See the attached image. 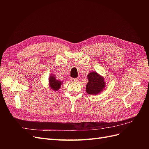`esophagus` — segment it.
Masks as SVG:
<instances>
[{"label":"esophagus","mask_w":149,"mask_h":149,"mask_svg":"<svg viewBox=\"0 0 149 149\" xmlns=\"http://www.w3.org/2000/svg\"><path fill=\"white\" fill-rule=\"evenodd\" d=\"M71 81H73V82H77L78 81L77 78H71Z\"/></svg>","instance_id":"obj_1"}]
</instances>
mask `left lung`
I'll use <instances>...</instances> for the list:
<instances>
[{
    "label": "left lung",
    "instance_id": "8db88e82",
    "mask_svg": "<svg viewBox=\"0 0 149 149\" xmlns=\"http://www.w3.org/2000/svg\"><path fill=\"white\" fill-rule=\"evenodd\" d=\"M87 78L89 81L86 86V91L88 94L96 95L104 91L106 83L102 76L96 71H92L88 74Z\"/></svg>",
    "mask_w": 149,
    "mask_h": 149
}]
</instances>
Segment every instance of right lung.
I'll list each match as a JSON object with an SVG mask.
<instances>
[{
  "instance_id": "1",
  "label": "right lung",
  "mask_w": 149,
  "mask_h": 149,
  "mask_svg": "<svg viewBox=\"0 0 149 149\" xmlns=\"http://www.w3.org/2000/svg\"><path fill=\"white\" fill-rule=\"evenodd\" d=\"M48 84H49V87L53 91H58L61 88V86L63 84L62 81H60L56 78L55 75L53 74H51L49 76L48 78Z\"/></svg>"
}]
</instances>
